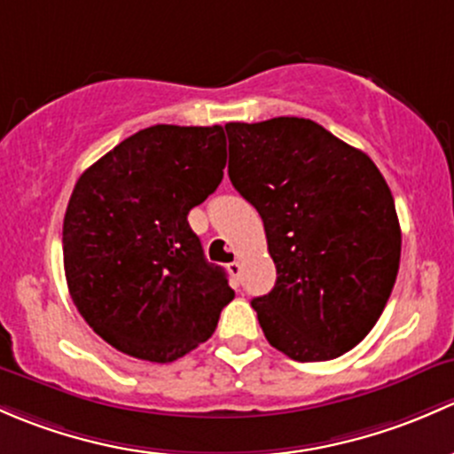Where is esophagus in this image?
Masks as SVG:
<instances>
[{
  "mask_svg": "<svg viewBox=\"0 0 454 454\" xmlns=\"http://www.w3.org/2000/svg\"><path fill=\"white\" fill-rule=\"evenodd\" d=\"M227 269H229V273H231V278L236 279H240V270H242V264H240V260H233V262H229L227 264Z\"/></svg>",
  "mask_w": 454,
  "mask_h": 454,
  "instance_id": "obj_1",
  "label": "esophagus"
}]
</instances>
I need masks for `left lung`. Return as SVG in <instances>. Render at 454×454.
I'll return each mask as SVG.
<instances>
[{
    "instance_id": "obj_1",
    "label": "left lung",
    "mask_w": 454,
    "mask_h": 454,
    "mask_svg": "<svg viewBox=\"0 0 454 454\" xmlns=\"http://www.w3.org/2000/svg\"><path fill=\"white\" fill-rule=\"evenodd\" d=\"M229 179L258 209L278 279L251 301L266 340L332 361L380 319L400 266V223L365 153L306 118L229 122Z\"/></svg>"
}]
</instances>
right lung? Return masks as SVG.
I'll return each mask as SVG.
<instances>
[{"instance_id": "add662e5", "label": "right lung", "mask_w": 454, "mask_h": 454, "mask_svg": "<svg viewBox=\"0 0 454 454\" xmlns=\"http://www.w3.org/2000/svg\"><path fill=\"white\" fill-rule=\"evenodd\" d=\"M223 126L157 124L98 159L63 221L69 295L96 334L129 356L172 363L216 330L233 299L188 214L223 181Z\"/></svg>"}]
</instances>
